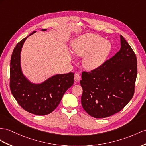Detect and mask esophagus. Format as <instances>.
Returning a JSON list of instances; mask_svg holds the SVG:
<instances>
[{
  "label": "esophagus",
  "instance_id": "1",
  "mask_svg": "<svg viewBox=\"0 0 146 146\" xmlns=\"http://www.w3.org/2000/svg\"><path fill=\"white\" fill-rule=\"evenodd\" d=\"M74 81H75L76 82L80 81V74L78 73H76L75 74H74Z\"/></svg>",
  "mask_w": 146,
  "mask_h": 146
}]
</instances>
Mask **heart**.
Listing matches in <instances>:
<instances>
[{
	"label": "heart",
	"instance_id": "obj_1",
	"mask_svg": "<svg viewBox=\"0 0 146 146\" xmlns=\"http://www.w3.org/2000/svg\"><path fill=\"white\" fill-rule=\"evenodd\" d=\"M111 43L96 34L88 33L74 39L72 42L74 54L83 58V66L88 70L99 68L111 51Z\"/></svg>",
	"mask_w": 146,
	"mask_h": 146
}]
</instances>
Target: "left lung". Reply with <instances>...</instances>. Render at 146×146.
<instances>
[{"label":"left lung","instance_id":"1","mask_svg":"<svg viewBox=\"0 0 146 146\" xmlns=\"http://www.w3.org/2000/svg\"><path fill=\"white\" fill-rule=\"evenodd\" d=\"M120 42V50L113 57L91 72L82 73L81 104L94 118H106L118 113L133 96L137 59L121 35Z\"/></svg>","mask_w":146,"mask_h":146}]
</instances>
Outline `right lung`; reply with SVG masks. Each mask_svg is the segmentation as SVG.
<instances>
[{"mask_svg": "<svg viewBox=\"0 0 146 146\" xmlns=\"http://www.w3.org/2000/svg\"><path fill=\"white\" fill-rule=\"evenodd\" d=\"M36 32L22 39L14 48L10 60V87L24 110L34 115H46L57 108L63 94L73 84L74 73L56 74L38 83H33L25 75L21 65V49L28 37Z\"/></svg>", "mask_w": 146, "mask_h": 146, "instance_id": "right-lung-1", "label": "right lung"}]
</instances>
